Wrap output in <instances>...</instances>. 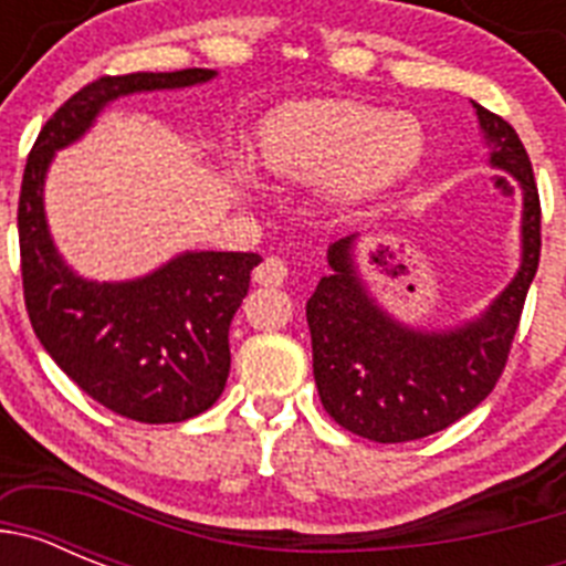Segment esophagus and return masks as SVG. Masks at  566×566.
I'll list each match as a JSON object with an SVG mask.
<instances>
[{
    "label": "esophagus",
    "instance_id": "1",
    "mask_svg": "<svg viewBox=\"0 0 566 566\" xmlns=\"http://www.w3.org/2000/svg\"><path fill=\"white\" fill-rule=\"evenodd\" d=\"M289 280V266L280 258H266L254 269V283L260 286H283Z\"/></svg>",
    "mask_w": 566,
    "mask_h": 566
}]
</instances>
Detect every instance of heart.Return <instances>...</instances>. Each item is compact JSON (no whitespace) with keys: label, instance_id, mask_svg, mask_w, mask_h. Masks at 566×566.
I'll list each match as a JSON object with an SVG mask.
<instances>
[{"label":"heart","instance_id":"obj_1","mask_svg":"<svg viewBox=\"0 0 566 566\" xmlns=\"http://www.w3.org/2000/svg\"><path fill=\"white\" fill-rule=\"evenodd\" d=\"M422 138L405 115L357 102H314L277 109L254 138L258 161L277 175L332 172L334 201L357 203L391 187L417 161Z\"/></svg>","mask_w":566,"mask_h":566}]
</instances>
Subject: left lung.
<instances>
[{"instance_id":"8db88e82","label":"left lung","mask_w":566,"mask_h":566,"mask_svg":"<svg viewBox=\"0 0 566 566\" xmlns=\"http://www.w3.org/2000/svg\"><path fill=\"white\" fill-rule=\"evenodd\" d=\"M490 167L522 187V263L479 317L457 328L405 326L368 294L354 263V240L328 247L332 272L306 303L314 382L328 417L371 442H413L444 431L496 388L516 337L524 297L542 254V203L533 164L516 129L473 102Z\"/></svg>"}]
</instances>
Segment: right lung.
Listing matches in <instances>:
<instances>
[{"label":"right lung","instance_id":"1","mask_svg":"<svg viewBox=\"0 0 566 566\" xmlns=\"http://www.w3.org/2000/svg\"><path fill=\"white\" fill-rule=\"evenodd\" d=\"M209 78L214 70L203 67L96 78L50 115L24 164L19 252L30 326L87 397L135 422H184L218 402L232 363L229 323L260 254L184 252L144 277L84 280L53 247L44 175L53 155L78 142L115 98Z\"/></svg>","mask_w":566,"mask_h":566}]
</instances>
